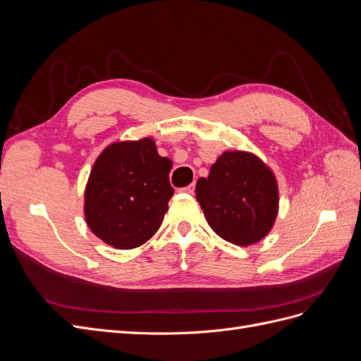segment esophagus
<instances>
[{
	"mask_svg": "<svg viewBox=\"0 0 361 361\" xmlns=\"http://www.w3.org/2000/svg\"><path fill=\"white\" fill-rule=\"evenodd\" d=\"M194 190H195V185L191 183V185H188V187L180 188L179 191H180V192H185V194H194Z\"/></svg>",
	"mask_w": 361,
	"mask_h": 361,
	"instance_id": "34e87169",
	"label": "esophagus"
}]
</instances>
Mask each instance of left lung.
<instances>
[{
	"label": "left lung",
	"mask_w": 361,
	"mask_h": 361,
	"mask_svg": "<svg viewBox=\"0 0 361 361\" xmlns=\"http://www.w3.org/2000/svg\"><path fill=\"white\" fill-rule=\"evenodd\" d=\"M207 224L224 241L248 247L264 239L279 214L276 174L255 154L226 150L195 185Z\"/></svg>",
	"instance_id": "obj_1"
}]
</instances>
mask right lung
I'll use <instances>...</instances> for the list:
<instances>
[{
  "mask_svg": "<svg viewBox=\"0 0 361 361\" xmlns=\"http://www.w3.org/2000/svg\"><path fill=\"white\" fill-rule=\"evenodd\" d=\"M171 161L158 155L155 140L116 141L97 157L84 191V216L108 245L130 250L157 233L169 211Z\"/></svg>",
  "mask_w": 361,
  "mask_h": 361,
  "instance_id": "1",
  "label": "right lung"
}]
</instances>
